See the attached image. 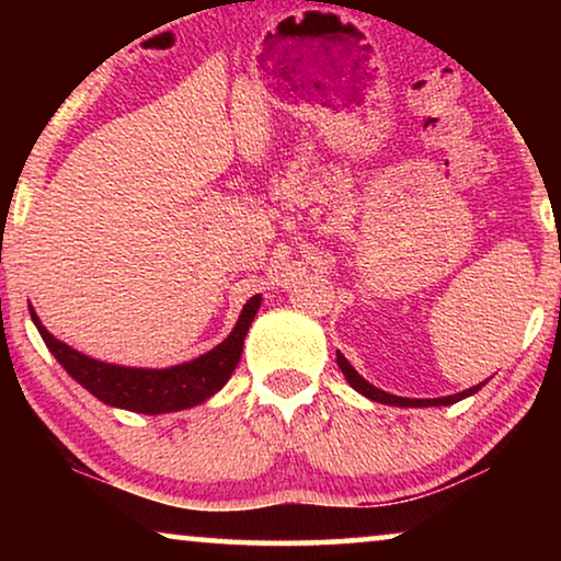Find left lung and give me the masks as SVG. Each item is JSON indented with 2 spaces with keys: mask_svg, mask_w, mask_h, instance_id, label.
<instances>
[{
  "mask_svg": "<svg viewBox=\"0 0 561 561\" xmlns=\"http://www.w3.org/2000/svg\"><path fill=\"white\" fill-rule=\"evenodd\" d=\"M336 365H340V370L344 373V378L352 388L357 390V393H363L365 398H370L375 403H386V405H398V409H426V405H451L457 401H462V398L478 393V390L485 386V382H480V386L474 388H467L462 393H455V396H442V398H401V396H393V393H386V390L375 388L367 382L363 375H359L355 367L347 363V357L342 355V352H336Z\"/></svg>",
  "mask_w": 561,
  "mask_h": 561,
  "instance_id": "8db88e82",
  "label": "left lung"
}]
</instances>
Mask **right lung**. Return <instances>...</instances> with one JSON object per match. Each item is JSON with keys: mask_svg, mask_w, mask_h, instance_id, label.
<instances>
[{"mask_svg": "<svg viewBox=\"0 0 561 561\" xmlns=\"http://www.w3.org/2000/svg\"><path fill=\"white\" fill-rule=\"evenodd\" d=\"M260 304H263V296L257 294L242 306L234 329L217 347L204 352L196 359H188V363L160 367V370L158 367H125L102 363V359L83 355V352L68 347L66 342L56 340L43 327V321L37 319L33 306H30V317H33V324L41 332L45 347L53 352V357L64 365V370L76 382H81L91 396L106 405H114V409L158 416V413L194 409V405L209 401L214 393H219L227 386L237 363H240L244 336H248V329L252 319H255Z\"/></svg>", "mask_w": 561, "mask_h": 561, "instance_id": "1", "label": "right lung"}]
</instances>
